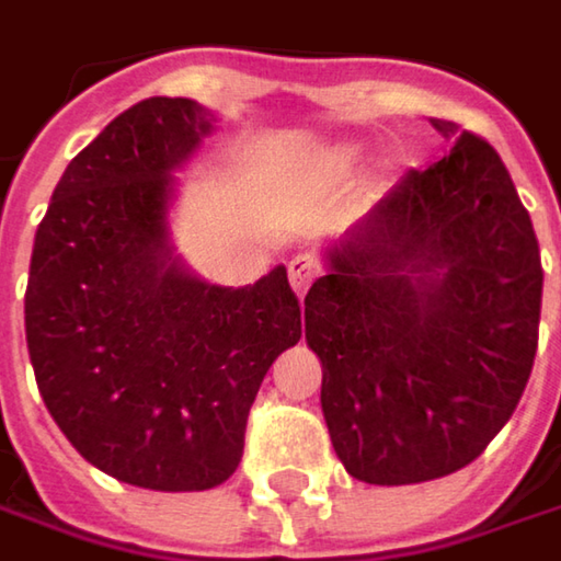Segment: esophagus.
I'll list each match as a JSON object with an SVG mask.
<instances>
[{"instance_id":"obj_1","label":"esophagus","mask_w":561,"mask_h":561,"mask_svg":"<svg viewBox=\"0 0 561 561\" xmlns=\"http://www.w3.org/2000/svg\"><path fill=\"white\" fill-rule=\"evenodd\" d=\"M317 276H320V266H317L313 256H308V253L291 256V263H288V282H291V288H295L298 298L311 288V282L317 279Z\"/></svg>"}]
</instances>
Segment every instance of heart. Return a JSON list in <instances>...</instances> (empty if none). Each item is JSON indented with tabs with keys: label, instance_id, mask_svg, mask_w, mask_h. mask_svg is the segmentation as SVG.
Instances as JSON below:
<instances>
[{
	"label": "heart",
	"instance_id": "b5f03b06",
	"mask_svg": "<svg viewBox=\"0 0 561 561\" xmlns=\"http://www.w3.org/2000/svg\"><path fill=\"white\" fill-rule=\"evenodd\" d=\"M358 161H362V151L358 149H340L330 154V164H333V168H343V171L355 168Z\"/></svg>",
	"mask_w": 561,
	"mask_h": 561
}]
</instances>
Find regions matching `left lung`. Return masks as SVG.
<instances>
[{"instance_id": "obj_1", "label": "left lung", "mask_w": 561, "mask_h": 561, "mask_svg": "<svg viewBox=\"0 0 561 561\" xmlns=\"http://www.w3.org/2000/svg\"><path fill=\"white\" fill-rule=\"evenodd\" d=\"M432 126L450 151L327 248L305 298L330 442L375 485L473 463L517 410L540 340V244L508 168L457 123Z\"/></svg>"}]
</instances>
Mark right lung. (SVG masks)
Segmentation results:
<instances>
[{
    "label": "right lung",
    "instance_id": "add662e5",
    "mask_svg": "<svg viewBox=\"0 0 561 561\" xmlns=\"http://www.w3.org/2000/svg\"><path fill=\"white\" fill-rule=\"evenodd\" d=\"M209 133L213 114L190 98L111 119L56 183L24 291L56 425L107 477L158 492H203L238 470L256 390L301 340L285 266L225 288L171 250L174 171Z\"/></svg>",
    "mask_w": 561,
    "mask_h": 561
}]
</instances>
